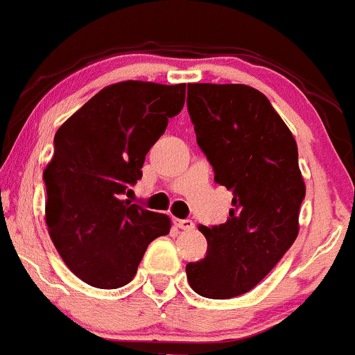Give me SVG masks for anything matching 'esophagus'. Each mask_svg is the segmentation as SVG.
<instances>
[{
	"mask_svg": "<svg viewBox=\"0 0 355 355\" xmlns=\"http://www.w3.org/2000/svg\"><path fill=\"white\" fill-rule=\"evenodd\" d=\"M173 223H175V226L180 227V230H184V231H192L193 227H196V225H193L190 219H175Z\"/></svg>",
	"mask_w": 355,
	"mask_h": 355,
	"instance_id": "34e87169",
	"label": "esophagus"
}]
</instances>
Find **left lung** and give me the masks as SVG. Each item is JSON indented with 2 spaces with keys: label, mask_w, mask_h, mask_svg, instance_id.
Returning a JSON list of instances; mask_svg holds the SVG:
<instances>
[{
  "label": "left lung",
  "mask_w": 355,
  "mask_h": 355,
  "mask_svg": "<svg viewBox=\"0 0 355 355\" xmlns=\"http://www.w3.org/2000/svg\"><path fill=\"white\" fill-rule=\"evenodd\" d=\"M197 144L214 180L233 192L225 225L199 226L207 255L187 263L189 284L211 300L248 293L275 267L300 233L306 185L293 132L259 89L189 83Z\"/></svg>",
  "instance_id": "8db88e82"
}]
</instances>
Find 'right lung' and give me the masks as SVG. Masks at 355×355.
<instances>
[{"instance_id":"right-lung-1","label":"right lung","mask_w":355,"mask_h":355,"mask_svg":"<svg viewBox=\"0 0 355 355\" xmlns=\"http://www.w3.org/2000/svg\"><path fill=\"white\" fill-rule=\"evenodd\" d=\"M184 103L185 83L121 81L100 89L55 132L44 170L47 230L87 284L125 286L148 245L170 233L166 214L130 204L124 193L143 177L149 148Z\"/></svg>"}]
</instances>
